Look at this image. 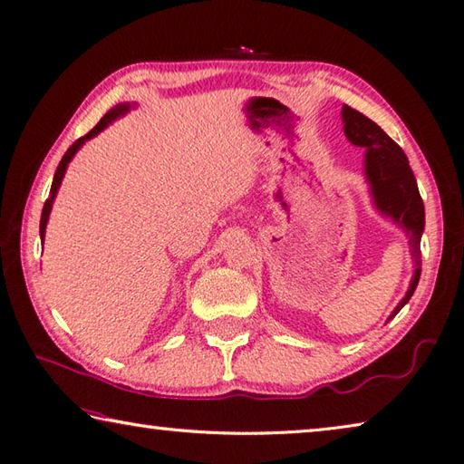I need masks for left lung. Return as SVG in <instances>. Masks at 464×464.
I'll return each mask as SVG.
<instances>
[{"label": "left lung", "mask_w": 464, "mask_h": 464, "mask_svg": "<svg viewBox=\"0 0 464 464\" xmlns=\"http://www.w3.org/2000/svg\"><path fill=\"white\" fill-rule=\"evenodd\" d=\"M343 134L353 146L365 148V178L370 181L373 203L387 218H392L409 237L415 273L407 295L392 312L393 318L413 296L421 276V235L425 229V208L419 196L417 181L403 150L387 136L368 116L343 104Z\"/></svg>", "instance_id": "left-lung-1"}]
</instances>
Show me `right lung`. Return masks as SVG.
<instances>
[{
    "label": "right lung",
    "instance_id": "obj_1",
    "mask_svg": "<svg viewBox=\"0 0 464 464\" xmlns=\"http://www.w3.org/2000/svg\"><path fill=\"white\" fill-rule=\"evenodd\" d=\"M128 111H130V104L128 102H122V104H116L114 109H111L109 112H106L102 118H101V122L96 124L92 130L89 132V134H84V136H81L77 142H74L67 152H64V156H63V160L59 161V166H57V171H55V178H53V186H51V196H49V199L45 201V206H43V213H41V223H39V233H41V239H45V229H47V221H49V213H51V208H53V199H55V196H57V189H59V186H61V181H63V176H64V171H67V166H69V161L72 160V156L77 154V150L86 142V140H91V138H94L96 134L99 132H102L106 126H109L114 118H118V116H122V114H126Z\"/></svg>",
    "mask_w": 464,
    "mask_h": 464
}]
</instances>
